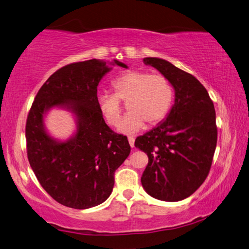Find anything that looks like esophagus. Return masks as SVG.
Here are the masks:
<instances>
[{
  "instance_id": "esophagus-1",
  "label": "esophagus",
  "mask_w": 249,
  "mask_h": 249,
  "mask_svg": "<svg viewBox=\"0 0 249 249\" xmlns=\"http://www.w3.org/2000/svg\"><path fill=\"white\" fill-rule=\"evenodd\" d=\"M134 142H135V139H134L133 136H129L128 137V143L131 145V147H134Z\"/></svg>"
}]
</instances>
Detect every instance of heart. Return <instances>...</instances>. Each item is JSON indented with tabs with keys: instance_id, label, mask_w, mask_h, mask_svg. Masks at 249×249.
I'll return each mask as SVG.
<instances>
[{
	"instance_id": "b5f03b06",
	"label": "heart",
	"mask_w": 249,
	"mask_h": 249,
	"mask_svg": "<svg viewBox=\"0 0 249 249\" xmlns=\"http://www.w3.org/2000/svg\"><path fill=\"white\" fill-rule=\"evenodd\" d=\"M114 94L101 93L96 105L102 117L109 125H116L122 114L121 101L126 102L129 112L122 118L117 131L134 134L147 123L154 126L167 116L174 101V89L166 77L144 71H132L112 82Z\"/></svg>"
}]
</instances>
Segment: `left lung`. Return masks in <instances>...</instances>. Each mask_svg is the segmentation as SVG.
<instances>
[{
	"mask_svg": "<svg viewBox=\"0 0 249 249\" xmlns=\"http://www.w3.org/2000/svg\"><path fill=\"white\" fill-rule=\"evenodd\" d=\"M143 62L171 82L175 98L166 118L135 141L148 156L141 181L154 198L178 202L196 192L211 169L217 143L214 104L192 74L163 58Z\"/></svg>",
	"mask_w": 249,
	"mask_h": 249,
	"instance_id": "1",
	"label": "left lung"
}]
</instances>
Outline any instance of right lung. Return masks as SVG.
<instances>
[{
	"label": "right lung",
	"instance_id": "add662e5",
	"mask_svg": "<svg viewBox=\"0 0 249 249\" xmlns=\"http://www.w3.org/2000/svg\"><path fill=\"white\" fill-rule=\"evenodd\" d=\"M117 60L73 63L51 75L35 96L26 121L27 157L42 187L64 206L86 210L112 194L114 173L131 153L127 137L106 125L96 105L97 86ZM71 113L75 131L60 140L47 131L51 110Z\"/></svg>",
	"mask_w": 249,
	"mask_h": 249
}]
</instances>
